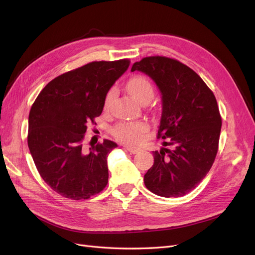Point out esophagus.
I'll use <instances>...</instances> for the list:
<instances>
[{
	"label": "esophagus",
	"mask_w": 255,
	"mask_h": 255,
	"mask_svg": "<svg viewBox=\"0 0 255 255\" xmlns=\"http://www.w3.org/2000/svg\"><path fill=\"white\" fill-rule=\"evenodd\" d=\"M124 148H125L128 152H130V153H132V154H136V153H138V152L141 151V149H140V148H137V146L128 145V144H125Z\"/></svg>",
	"instance_id": "34e87169"
}]
</instances>
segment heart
Listing matches in <instances>:
<instances>
[{
	"mask_svg": "<svg viewBox=\"0 0 255 255\" xmlns=\"http://www.w3.org/2000/svg\"><path fill=\"white\" fill-rule=\"evenodd\" d=\"M130 95L139 103H149L154 97V87L150 80L142 76L136 75L132 77L127 84ZM116 96V89L112 88L107 92L104 99V109L107 110L111 106ZM149 130V124L144 121H135V122H121L116 125L112 132L113 135L125 142H137L142 135Z\"/></svg>",
	"mask_w": 255,
	"mask_h": 255,
	"instance_id": "b5f03b06",
	"label": "heart"
}]
</instances>
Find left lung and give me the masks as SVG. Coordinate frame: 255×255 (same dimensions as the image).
Returning a JSON list of instances; mask_svg holds the SVG:
<instances>
[{
    "instance_id": "8db88e82",
    "label": "left lung",
    "mask_w": 255,
    "mask_h": 255,
    "mask_svg": "<svg viewBox=\"0 0 255 255\" xmlns=\"http://www.w3.org/2000/svg\"><path fill=\"white\" fill-rule=\"evenodd\" d=\"M148 74L162 95L158 138L172 150L153 152L154 164L143 181L163 197L189 193L203 181L218 152L221 116L210 88L195 71L176 59L145 57L131 71Z\"/></svg>"
}]
</instances>
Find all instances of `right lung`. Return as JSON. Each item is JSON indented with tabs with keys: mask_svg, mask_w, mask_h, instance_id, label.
I'll list each match as a JSON object with an SVG mask.
<instances>
[{
	"mask_svg": "<svg viewBox=\"0 0 255 255\" xmlns=\"http://www.w3.org/2000/svg\"><path fill=\"white\" fill-rule=\"evenodd\" d=\"M129 65V59L88 63L53 78L34 101L28 145L39 175L60 195L88 199L107 185V155L118 144L104 139L86 150L83 142L107 92Z\"/></svg>",
	"mask_w": 255,
	"mask_h": 255,
	"instance_id": "1",
	"label": "right lung"
}]
</instances>
